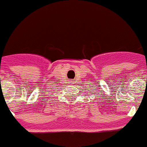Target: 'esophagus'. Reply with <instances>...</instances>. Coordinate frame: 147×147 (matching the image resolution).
I'll list each match as a JSON object with an SVG mask.
<instances>
[{"instance_id":"1","label":"esophagus","mask_w":147,"mask_h":147,"mask_svg":"<svg viewBox=\"0 0 147 147\" xmlns=\"http://www.w3.org/2000/svg\"><path fill=\"white\" fill-rule=\"evenodd\" d=\"M70 83H72V82H70Z\"/></svg>"}]
</instances>
